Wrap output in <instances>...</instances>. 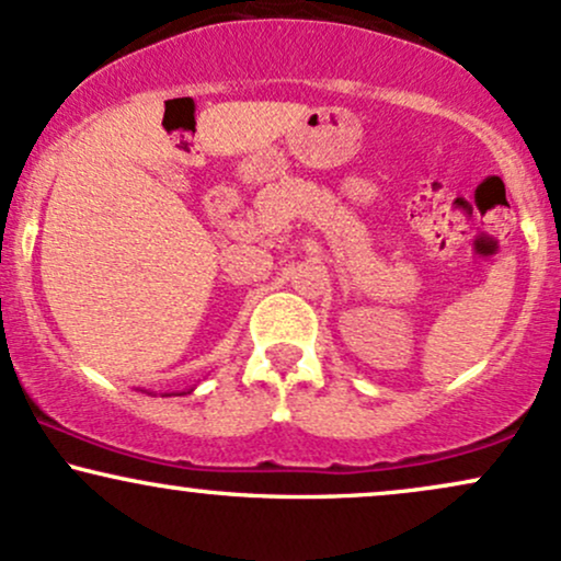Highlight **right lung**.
Returning a JSON list of instances; mask_svg holds the SVG:
<instances>
[{
  "label": "right lung",
  "mask_w": 561,
  "mask_h": 561,
  "mask_svg": "<svg viewBox=\"0 0 561 561\" xmlns=\"http://www.w3.org/2000/svg\"><path fill=\"white\" fill-rule=\"evenodd\" d=\"M186 392H192V390H186ZM186 392H165V396H186Z\"/></svg>",
  "instance_id": "obj_1"
}]
</instances>
